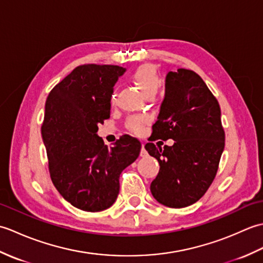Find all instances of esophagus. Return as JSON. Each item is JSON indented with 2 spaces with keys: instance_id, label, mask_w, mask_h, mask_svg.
Here are the masks:
<instances>
[{
  "instance_id": "esophagus-1",
  "label": "esophagus",
  "mask_w": 263,
  "mask_h": 263,
  "mask_svg": "<svg viewBox=\"0 0 263 263\" xmlns=\"http://www.w3.org/2000/svg\"><path fill=\"white\" fill-rule=\"evenodd\" d=\"M148 154H147V150H146V148H144V143H142L141 144V152H140V156L141 157H146Z\"/></svg>"
}]
</instances>
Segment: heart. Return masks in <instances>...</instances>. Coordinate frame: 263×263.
Wrapping results in <instances>:
<instances>
[{
	"label": "heart",
	"mask_w": 263,
	"mask_h": 263,
	"mask_svg": "<svg viewBox=\"0 0 263 263\" xmlns=\"http://www.w3.org/2000/svg\"><path fill=\"white\" fill-rule=\"evenodd\" d=\"M131 80L140 89L144 96H155L161 86V79L158 70L153 64H142L132 72ZM116 100V91L113 90L110 95V103L114 104ZM144 123V119L139 116H133L127 122V126L133 132H140Z\"/></svg>",
	"instance_id": "heart-1"
}]
</instances>
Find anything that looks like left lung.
<instances>
[{
  "label": "left lung",
  "instance_id": "1",
  "mask_svg": "<svg viewBox=\"0 0 263 263\" xmlns=\"http://www.w3.org/2000/svg\"><path fill=\"white\" fill-rule=\"evenodd\" d=\"M220 115L219 104L199 74L186 69L167 73L152 139H173L174 144L164 149L152 142L144 146L160 166L150 184L159 203L184 208L203 197L225 147Z\"/></svg>",
  "mask_w": 263,
  "mask_h": 263
}]
</instances>
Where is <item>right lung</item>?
<instances>
[{"mask_svg": "<svg viewBox=\"0 0 263 263\" xmlns=\"http://www.w3.org/2000/svg\"><path fill=\"white\" fill-rule=\"evenodd\" d=\"M125 72L117 65L77 66L48 93L42 137L54 186L72 205L103 211L115 202L120 175L141 150L138 139L122 136L110 149L98 124L110 114L113 87Z\"/></svg>", "mask_w": 263, "mask_h": 263, "instance_id": "1", "label": "right lung"}]
</instances>
